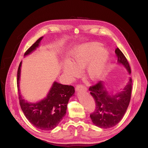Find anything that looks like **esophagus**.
Instances as JSON below:
<instances>
[{
    "instance_id": "obj_1",
    "label": "esophagus",
    "mask_w": 148,
    "mask_h": 148,
    "mask_svg": "<svg viewBox=\"0 0 148 148\" xmlns=\"http://www.w3.org/2000/svg\"><path fill=\"white\" fill-rule=\"evenodd\" d=\"M75 90L76 91L78 92L80 90H84V91H87V88L82 85V84H78L76 86V87H75Z\"/></svg>"
}]
</instances>
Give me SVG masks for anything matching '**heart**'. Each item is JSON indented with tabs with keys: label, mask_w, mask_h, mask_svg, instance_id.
<instances>
[{
	"label": "heart",
	"mask_w": 148,
	"mask_h": 148,
	"mask_svg": "<svg viewBox=\"0 0 148 148\" xmlns=\"http://www.w3.org/2000/svg\"><path fill=\"white\" fill-rule=\"evenodd\" d=\"M99 43L83 45L75 49L71 54V61H66L63 71L70 77L79 73L78 70L86 68V74L91 80H96L103 74L109 59V52L101 48Z\"/></svg>",
	"instance_id": "heart-1"
}]
</instances>
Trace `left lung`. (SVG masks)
<instances>
[{
	"mask_svg": "<svg viewBox=\"0 0 148 148\" xmlns=\"http://www.w3.org/2000/svg\"><path fill=\"white\" fill-rule=\"evenodd\" d=\"M115 52L118 64L123 65L130 74V67L124 55L118 47ZM132 88L131 78L123 89L115 95L109 92L102 81L90 86L88 90L96 103L95 111L90 115L93 123L102 129H109L119 123L129 106Z\"/></svg>",
	"mask_w": 148,
	"mask_h": 148,
	"instance_id": "1",
	"label": "left lung"
}]
</instances>
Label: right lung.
<instances>
[{
	"instance_id": "obj_1",
	"label": "right lung",
	"mask_w": 148,
	"mask_h": 148,
	"mask_svg": "<svg viewBox=\"0 0 148 148\" xmlns=\"http://www.w3.org/2000/svg\"><path fill=\"white\" fill-rule=\"evenodd\" d=\"M42 38L43 37L39 38L25 52L24 56L34 51L39 46ZM21 64L22 61L19 64L17 72L18 98L21 110L27 120L37 129L42 130H53L65 115L69 99L75 93L74 87L54 82L43 99L36 103L28 102L23 99L19 89Z\"/></svg>"
}]
</instances>
